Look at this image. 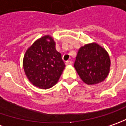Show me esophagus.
Wrapping results in <instances>:
<instances>
[{"label":"esophagus","instance_id":"1","mask_svg":"<svg viewBox=\"0 0 126 126\" xmlns=\"http://www.w3.org/2000/svg\"><path fill=\"white\" fill-rule=\"evenodd\" d=\"M72 64V62L71 61H67L65 62V65H71Z\"/></svg>","mask_w":126,"mask_h":126}]
</instances>
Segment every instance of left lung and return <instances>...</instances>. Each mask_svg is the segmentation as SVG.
<instances>
[{"mask_svg":"<svg viewBox=\"0 0 126 126\" xmlns=\"http://www.w3.org/2000/svg\"><path fill=\"white\" fill-rule=\"evenodd\" d=\"M74 66L85 84H97L108 76L110 71V58L104 47L96 42H91L79 49Z\"/></svg>","mask_w":126,"mask_h":126,"instance_id":"8db88e82","label":"left lung"}]
</instances>
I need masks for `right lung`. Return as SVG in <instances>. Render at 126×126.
<instances>
[{
	"label": "right lung",
	"instance_id": "1",
	"mask_svg": "<svg viewBox=\"0 0 126 126\" xmlns=\"http://www.w3.org/2000/svg\"><path fill=\"white\" fill-rule=\"evenodd\" d=\"M23 67L29 81L37 88L48 89L59 80L65 65L56 49V42L46 35L28 47L23 59Z\"/></svg>",
	"mask_w": 126,
	"mask_h": 126
}]
</instances>
